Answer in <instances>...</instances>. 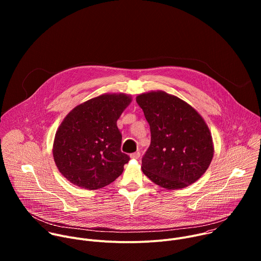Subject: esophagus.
Returning a JSON list of instances; mask_svg holds the SVG:
<instances>
[{
	"label": "esophagus",
	"instance_id": "obj_1",
	"mask_svg": "<svg viewBox=\"0 0 261 261\" xmlns=\"http://www.w3.org/2000/svg\"><path fill=\"white\" fill-rule=\"evenodd\" d=\"M130 157H131V159H138L140 157V153L139 152H135V153L131 154Z\"/></svg>",
	"mask_w": 261,
	"mask_h": 261
}]
</instances>
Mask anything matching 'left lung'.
<instances>
[{
  "instance_id": "left-lung-1",
  "label": "left lung",
  "mask_w": 261,
  "mask_h": 261,
  "mask_svg": "<svg viewBox=\"0 0 261 261\" xmlns=\"http://www.w3.org/2000/svg\"><path fill=\"white\" fill-rule=\"evenodd\" d=\"M151 129V144L141 161L142 172L167 190L195 182L214 156L211 131L190 104L163 91L136 97Z\"/></svg>"
}]
</instances>
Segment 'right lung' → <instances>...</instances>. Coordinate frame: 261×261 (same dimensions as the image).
<instances>
[{
    "label": "right lung",
    "instance_id": "1",
    "mask_svg": "<svg viewBox=\"0 0 261 261\" xmlns=\"http://www.w3.org/2000/svg\"><path fill=\"white\" fill-rule=\"evenodd\" d=\"M131 101L124 93L102 94L65 117L56 132L53 155L59 171L71 184L97 190L122 174L130 158L121 152L117 121Z\"/></svg>",
    "mask_w": 261,
    "mask_h": 261
}]
</instances>
